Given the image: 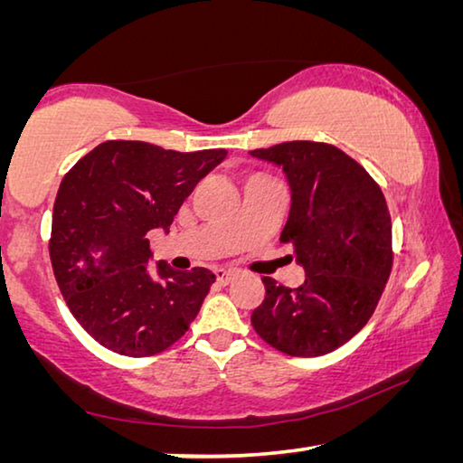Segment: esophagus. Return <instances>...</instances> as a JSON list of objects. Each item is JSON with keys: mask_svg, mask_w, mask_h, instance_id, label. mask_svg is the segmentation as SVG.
Returning a JSON list of instances; mask_svg holds the SVG:
<instances>
[{"mask_svg": "<svg viewBox=\"0 0 463 463\" xmlns=\"http://www.w3.org/2000/svg\"><path fill=\"white\" fill-rule=\"evenodd\" d=\"M214 276H216V281L221 286H226V284H231L232 281V278H234V273L232 271H229V269H224V268H218V269H214Z\"/></svg>", "mask_w": 463, "mask_h": 463, "instance_id": "34e87169", "label": "esophagus"}]
</instances>
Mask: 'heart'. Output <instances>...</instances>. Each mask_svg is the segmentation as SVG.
Listing matches in <instances>:
<instances>
[{
	"label": "heart",
	"mask_w": 463,
	"mask_h": 463,
	"mask_svg": "<svg viewBox=\"0 0 463 463\" xmlns=\"http://www.w3.org/2000/svg\"><path fill=\"white\" fill-rule=\"evenodd\" d=\"M260 177H265V175H253L250 179H260Z\"/></svg>",
	"instance_id": "b5f03b06"
}]
</instances>
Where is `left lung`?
Listing matches in <instances>:
<instances>
[{
    "mask_svg": "<svg viewBox=\"0 0 463 463\" xmlns=\"http://www.w3.org/2000/svg\"><path fill=\"white\" fill-rule=\"evenodd\" d=\"M250 155L286 171L292 208L279 241L292 245L307 271L296 289L261 278L265 298L250 325L286 355L331 354L367 325L390 278L394 250L386 198L335 145L289 140Z\"/></svg>",
    "mask_w": 463,
    "mask_h": 463,
    "instance_id": "8db88e82",
    "label": "left lung"
}]
</instances>
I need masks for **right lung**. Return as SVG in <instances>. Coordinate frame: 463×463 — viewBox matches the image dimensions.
<instances>
[{"label":"right lung","instance_id":"add662e5","mask_svg":"<svg viewBox=\"0 0 463 463\" xmlns=\"http://www.w3.org/2000/svg\"><path fill=\"white\" fill-rule=\"evenodd\" d=\"M224 148L179 153L143 140H106L67 171L52 206L49 255L62 298L106 349L148 357L187 333L214 273L148 271L153 229L169 231Z\"/></svg>","mask_w":463,"mask_h":463}]
</instances>
